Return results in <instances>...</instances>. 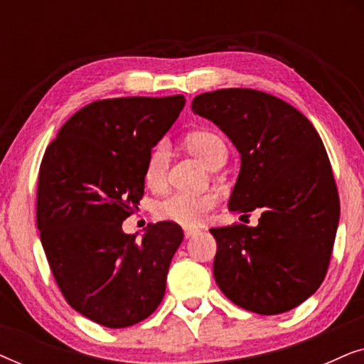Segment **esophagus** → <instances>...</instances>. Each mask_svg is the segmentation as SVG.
<instances>
[{
    "label": "esophagus",
    "mask_w": 364,
    "mask_h": 364,
    "mask_svg": "<svg viewBox=\"0 0 364 364\" xmlns=\"http://www.w3.org/2000/svg\"><path fill=\"white\" fill-rule=\"evenodd\" d=\"M197 233H198L197 228H183V237H186V238H192V237H196Z\"/></svg>",
    "instance_id": "obj_1"
}]
</instances>
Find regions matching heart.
I'll return each mask as SVG.
<instances>
[{"instance_id": "b5f03b06", "label": "heart", "mask_w": 364, "mask_h": 364, "mask_svg": "<svg viewBox=\"0 0 364 364\" xmlns=\"http://www.w3.org/2000/svg\"><path fill=\"white\" fill-rule=\"evenodd\" d=\"M187 146L191 151L200 157L208 167L212 162L225 152L222 139L212 132H193L187 137ZM168 146L167 142H159L149 154L146 162L144 178L151 188H161L166 183L168 168ZM215 207V196L212 193H182L176 192L162 198L156 205V215L161 220L173 222L183 227H196L205 220L208 212Z\"/></svg>"}]
</instances>
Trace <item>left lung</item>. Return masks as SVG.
Here are the masks:
<instances>
[{"label": "left lung", "instance_id": "8db88e82", "mask_svg": "<svg viewBox=\"0 0 364 364\" xmlns=\"http://www.w3.org/2000/svg\"><path fill=\"white\" fill-rule=\"evenodd\" d=\"M192 111L220 127L240 152L228 210H262L257 227L210 228L217 285L258 315L291 310L320 288L340 222L325 146L300 111L255 89L203 92Z\"/></svg>", "mask_w": 364, "mask_h": 364}]
</instances>
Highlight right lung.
Masks as SVG:
<instances>
[{
	"label": "right lung",
	"mask_w": 364,
	"mask_h": 364,
	"mask_svg": "<svg viewBox=\"0 0 364 364\" xmlns=\"http://www.w3.org/2000/svg\"><path fill=\"white\" fill-rule=\"evenodd\" d=\"M183 106L181 94L91 102L44 152L36 208L44 253L66 301L102 326L146 320L166 293L182 228L149 223L137 240L122 222L144 196L149 154Z\"/></svg>",
	"instance_id": "1"
}]
</instances>
